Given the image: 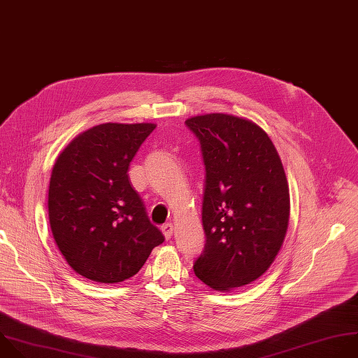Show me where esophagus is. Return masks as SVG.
I'll use <instances>...</instances> for the list:
<instances>
[{"instance_id":"1","label":"esophagus","mask_w":358,"mask_h":358,"mask_svg":"<svg viewBox=\"0 0 358 358\" xmlns=\"http://www.w3.org/2000/svg\"><path fill=\"white\" fill-rule=\"evenodd\" d=\"M162 231H163V234H164V237L167 241H170L171 239V236H173V231H174V226H173V223H166V224H163L162 226Z\"/></svg>"}]
</instances>
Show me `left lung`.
<instances>
[{"mask_svg":"<svg viewBox=\"0 0 358 358\" xmlns=\"http://www.w3.org/2000/svg\"><path fill=\"white\" fill-rule=\"evenodd\" d=\"M205 164L206 243L194 263L209 288L229 292L262 277L288 229L289 188L275 146L253 121L227 113L188 117Z\"/></svg>","mask_w":358,"mask_h":358,"instance_id":"left-lung-1","label":"left lung"}]
</instances>
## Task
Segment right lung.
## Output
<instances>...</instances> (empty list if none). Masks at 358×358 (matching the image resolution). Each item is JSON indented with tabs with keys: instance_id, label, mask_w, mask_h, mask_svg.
<instances>
[{
	"instance_id": "right-lung-1",
	"label": "right lung",
	"mask_w": 358,
	"mask_h": 358,
	"mask_svg": "<svg viewBox=\"0 0 358 358\" xmlns=\"http://www.w3.org/2000/svg\"><path fill=\"white\" fill-rule=\"evenodd\" d=\"M156 124H101L57 157L49 184L55 242L80 275L115 284L134 277L164 242L129 181L128 169Z\"/></svg>"
}]
</instances>
